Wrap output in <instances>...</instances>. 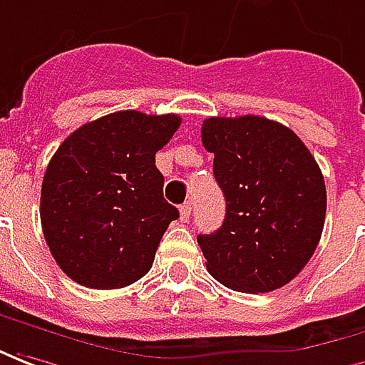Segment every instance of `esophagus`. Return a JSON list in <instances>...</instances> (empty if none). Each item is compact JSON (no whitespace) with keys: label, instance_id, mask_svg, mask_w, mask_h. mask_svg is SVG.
<instances>
[{"label":"esophagus","instance_id":"34e87169","mask_svg":"<svg viewBox=\"0 0 365 365\" xmlns=\"http://www.w3.org/2000/svg\"><path fill=\"white\" fill-rule=\"evenodd\" d=\"M190 214H192V204L190 202H185L180 206V220H185L187 222L190 218Z\"/></svg>","mask_w":365,"mask_h":365}]
</instances>
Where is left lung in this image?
Segmentation results:
<instances>
[{
    "mask_svg": "<svg viewBox=\"0 0 365 365\" xmlns=\"http://www.w3.org/2000/svg\"><path fill=\"white\" fill-rule=\"evenodd\" d=\"M202 145L226 218L198 236L206 269L240 293H269L293 281L320 242L327 187L311 151L285 125L259 115L208 118Z\"/></svg>",
    "mask_w": 365,
    "mask_h": 365,
    "instance_id": "left-lung-1",
    "label": "left lung"
}]
</instances>
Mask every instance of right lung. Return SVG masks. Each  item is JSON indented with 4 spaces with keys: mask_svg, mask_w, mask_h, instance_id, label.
I'll use <instances>...</instances> for the list:
<instances>
[{
    "mask_svg": "<svg viewBox=\"0 0 365 365\" xmlns=\"http://www.w3.org/2000/svg\"><path fill=\"white\" fill-rule=\"evenodd\" d=\"M180 125L175 113H108L64 139L46 167L41 224L58 267L90 289H121L151 269L178 210L163 198L155 153Z\"/></svg>",
    "mask_w": 365,
    "mask_h": 365,
    "instance_id": "obj_1",
    "label": "right lung"
}]
</instances>
